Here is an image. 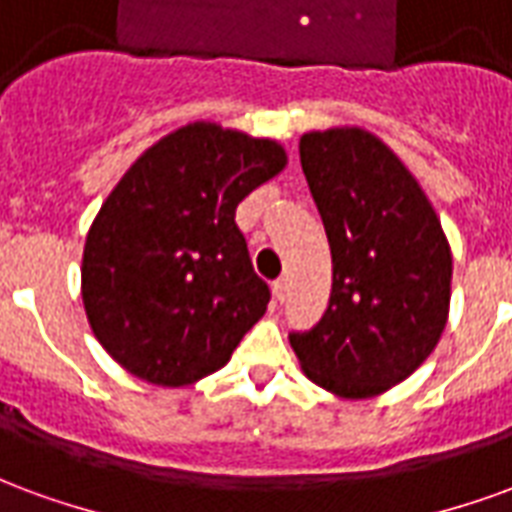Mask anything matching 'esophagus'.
Segmentation results:
<instances>
[{"label":"esophagus","instance_id":"obj_1","mask_svg":"<svg viewBox=\"0 0 512 512\" xmlns=\"http://www.w3.org/2000/svg\"><path fill=\"white\" fill-rule=\"evenodd\" d=\"M285 296H288V279L282 277L274 282V299L277 301H285Z\"/></svg>","mask_w":512,"mask_h":512}]
</instances>
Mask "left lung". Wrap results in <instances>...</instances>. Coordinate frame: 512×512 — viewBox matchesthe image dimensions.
<instances>
[{
    "instance_id": "8db88e82",
    "label": "left lung",
    "mask_w": 512,
    "mask_h": 512,
    "mask_svg": "<svg viewBox=\"0 0 512 512\" xmlns=\"http://www.w3.org/2000/svg\"><path fill=\"white\" fill-rule=\"evenodd\" d=\"M301 169L332 246V296L310 332H290L301 370L340 397L400 384L439 343L452 257L425 191L362 128L312 131Z\"/></svg>"
}]
</instances>
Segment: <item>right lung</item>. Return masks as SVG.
<instances>
[{"instance_id":"right-lung-1","label":"right lung","mask_w":512,"mask_h":512,"mask_svg":"<svg viewBox=\"0 0 512 512\" xmlns=\"http://www.w3.org/2000/svg\"><path fill=\"white\" fill-rule=\"evenodd\" d=\"M271 139L194 123L147 147L87 233L82 299L117 365L186 386L227 365L271 290L235 208L285 167Z\"/></svg>"}]
</instances>
